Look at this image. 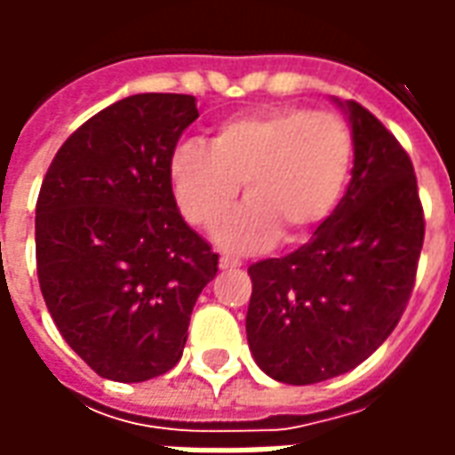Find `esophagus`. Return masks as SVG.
Masks as SVG:
<instances>
[{
    "mask_svg": "<svg viewBox=\"0 0 455 455\" xmlns=\"http://www.w3.org/2000/svg\"><path fill=\"white\" fill-rule=\"evenodd\" d=\"M219 267H221V270H236V267H241V260H236V258L221 256L219 258Z\"/></svg>",
    "mask_w": 455,
    "mask_h": 455,
    "instance_id": "esophagus-1",
    "label": "esophagus"
}]
</instances>
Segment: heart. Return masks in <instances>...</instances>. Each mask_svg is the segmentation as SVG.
Instances as JSON below:
<instances>
[{
    "label": "heart",
    "instance_id": "heart-1",
    "mask_svg": "<svg viewBox=\"0 0 455 455\" xmlns=\"http://www.w3.org/2000/svg\"><path fill=\"white\" fill-rule=\"evenodd\" d=\"M353 163L348 124L331 112L273 107L221 121L212 143H180L170 185L182 217L212 231L234 209L243 182L248 204L217 241L228 251H256L283 236L297 243L331 217Z\"/></svg>",
    "mask_w": 455,
    "mask_h": 455
}]
</instances>
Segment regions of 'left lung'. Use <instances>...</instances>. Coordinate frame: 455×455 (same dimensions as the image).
Instances as JSON below:
<instances>
[{"instance_id":"obj_1","label":"left lung","mask_w":455,"mask_h":455,"mask_svg":"<svg viewBox=\"0 0 455 455\" xmlns=\"http://www.w3.org/2000/svg\"><path fill=\"white\" fill-rule=\"evenodd\" d=\"M353 133L348 189L309 243L248 267L246 336L258 368L287 385L353 371L410 302L424 209L397 139L358 102H339Z\"/></svg>"}]
</instances>
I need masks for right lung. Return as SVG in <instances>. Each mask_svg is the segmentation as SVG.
<instances>
[{
    "label": "right lung",
    "mask_w": 455,
    "mask_h": 455,
    "mask_svg": "<svg viewBox=\"0 0 455 455\" xmlns=\"http://www.w3.org/2000/svg\"><path fill=\"white\" fill-rule=\"evenodd\" d=\"M192 94L146 92L87 119L55 153L36 202L45 307L97 375L143 382L175 368L219 256L185 224L170 158L197 119Z\"/></svg>",
    "instance_id": "right-lung-1"
}]
</instances>
